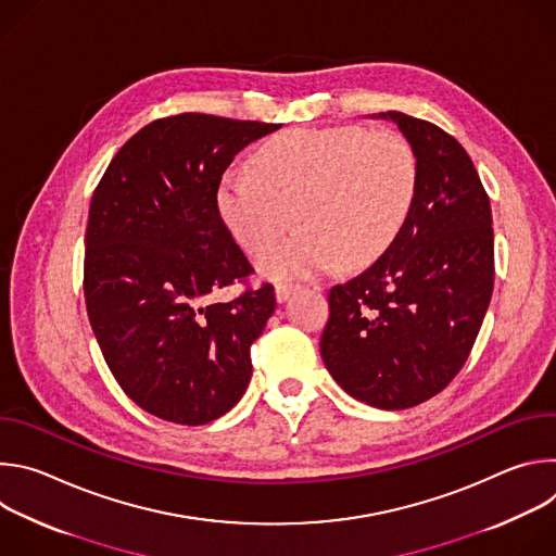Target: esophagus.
<instances>
[{
	"mask_svg": "<svg viewBox=\"0 0 556 556\" xmlns=\"http://www.w3.org/2000/svg\"><path fill=\"white\" fill-rule=\"evenodd\" d=\"M294 290H296V286L277 283V286H275V296H277V301H279V303H283V301H288V299L294 294Z\"/></svg>",
	"mask_w": 556,
	"mask_h": 556,
	"instance_id": "obj_1",
	"label": "esophagus"
}]
</instances>
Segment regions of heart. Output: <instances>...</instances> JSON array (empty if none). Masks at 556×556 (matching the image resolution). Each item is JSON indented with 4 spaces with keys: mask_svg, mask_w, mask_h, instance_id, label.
Instances as JSON below:
<instances>
[{
    "mask_svg": "<svg viewBox=\"0 0 556 556\" xmlns=\"http://www.w3.org/2000/svg\"><path fill=\"white\" fill-rule=\"evenodd\" d=\"M418 189V155L391 129L307 127L266 142L253 172L230 169L217 208L244 251L260 255L292 226L303 228L260 262L273 279H307L376 262L399 237Z\"/></svg>",
    "mask_w": 556,
    "mask_h": 556,
    "instance_id": "heart-1",
    "label": "heart"
}]
</instances>
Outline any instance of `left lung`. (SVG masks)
<instances>
[{"label":"left lung","mask_w":556,"mask_h":556,"mask_svg":"<svg viewBox=\"0 0 556 556\" xmlns=\"http://www.w3.org/2000/svg\"><path fill=\"white\" fill-rule=\"evenodd\" d=\"M418 155V189L393 244L328 294L321 358L352 399L409 409L466 363L493 294L491 200L464 147L433 123L380 112Z\"/></svg>","instance_id":"1"}]
</instances>
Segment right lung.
<instances>
[{
	"label": "right lung",
	"instance_id": "obj_1",
	"mask_svg": "<svg viewBox=\"0 0 556 556\" xmlns=\"http://www.w3.org/2000/svg\"><path fill=\"white\" fill-rule=\"evenodd\" d=\"M277 129L193 112L153 121L121 147L92 195L88 316L116 382L155 418L208 425L251 382V345L275 312V288L208 299L253 273L217 189L232 157Z\"/></svg>",
	"mask_w": 556,
	"mask_h": 556
}]
</instances>
